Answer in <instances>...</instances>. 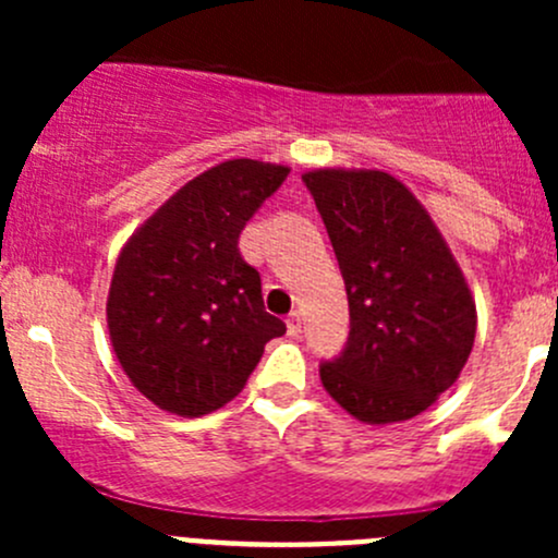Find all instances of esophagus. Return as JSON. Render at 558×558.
<instances>
[{
    "label": "esophagus",
    "mask_w": 558,
    "mask_h": 558,
    "mask_svg": "<svg viewBox=\"0 0 558 558\" xmlns=\"http://www.w3.org/2000/svg\"><path fill=\"white\" fill-rule=\"evenodd\" d=\"M286 326H289V335L291 337H300L302 335V313H289V318H286Z\"/></svg>",
    "instance_id": "34e87169"
}]
</instances>
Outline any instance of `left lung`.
I'll return each instance as SVG.
<instances>
[{"label":"left lung","instance_id":"1","mask_svg":"<svg viewBox=\"0 0 558 558\" xmlns=\"http://www.w3.org/2000/svg\"><path fill=\"white\" fill-rule=\"evenodd\" d=\"M345 280L351 331L320 384L367 424L424 413L475 342V302L421 202L378 170L302 174Z\"/></svg>","mask_w":558,"mask_h":558}]
</instances>
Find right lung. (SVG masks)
<instances>
[{"label":"right lung","instance_id":"right-lung-1","mask_svg":"<svg viewBox=\"0 0 558 558\" xmlns=\"http://www.w3.org/2000/svg\"><path fill=\"white\" fill-rule=\"evenodd\" d=\"M289 167L223 161L185 183L121 251L107 296L112 348L161 410L205 415L238 397L264 345L286 335L264 311L240 234Z\"/></svg>","mask_w":558,"mask_h":558}]
</instances>
